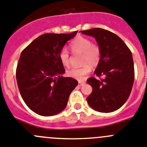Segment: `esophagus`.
I'll return each instance as SVG.
<instances>
[{"label": "esophagus", "mask_w": 147, "mask_h": 147, "mask_svg": "<svg viewBox=\"0 0 147 147\" xmlns=\"http://www.w3.org/2000/svg\"><path fill=\"white\" fill-rule=\"evenodd\" d=\"M78 83H79L78 85H79L80 86H84L85 84H86V83H85V82H79Z\"/></svg>", "instance_id": "1"}]
</instances>
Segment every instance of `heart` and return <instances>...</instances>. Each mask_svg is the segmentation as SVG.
<instances>
[{
	"instance_id": "1",
	"label": "heart",
	"mask_w": 147,
	"mask_h": 147,
	"mask_svg": "<svg viewBox=\"0 0 147 147\" xmlns=\"http://www.w3.org/2000/svg\"><path fill=\"white\" fill-rule=\"evenodd\" d=\"M70 48L74 53H83V64L80 68H72L67 72V75L75 80L82 81L91 71V66L96 67L101 59V49L98 45L92 44L88 38L83 36L75 38L70 43ZM59 60L64 66L69 65V53L66 49H62L59 54Z\"/></svg>"
}]
</instances>
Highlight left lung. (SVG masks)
I'll return each instance as SVG.
<instances>
[{"label":"left lung","mask_w":147,"mask_h":147,"mask_svg":"<svg viewBox=\"0 0 147 147\" xmlns=\"http://www.w3.org/2000/svg\"><path fill=\"white\" fill-rule=\"evenodd\" d=\"M80 32L92 36L101 49V59L94 74L88 79L93 91L87 97L89 106L100 112H112L124 105L134 81L132 53L123 40L109 30L94 28Z\"/></svg>","instance_id":"1"}]
</instances>
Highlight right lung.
<instances>
[{"label": "right lung", "instance_id": "right-lung-1", "mask_svg": "<svg viewBox=\"0 0 147 147\" xmlns=\"http://www.w3.org/2000/svg\"><path fill=\"white\" fill-rule=\"evenodd\" d=\"M77 32L43 34L21 53L16 72L18 88L27 106L38 115L52 116L64 110L78 86L74 78L62 77L65 70L59 57Z\"/></svg>", "mask_w": 147, "mask_h": 147}]
</instances>
